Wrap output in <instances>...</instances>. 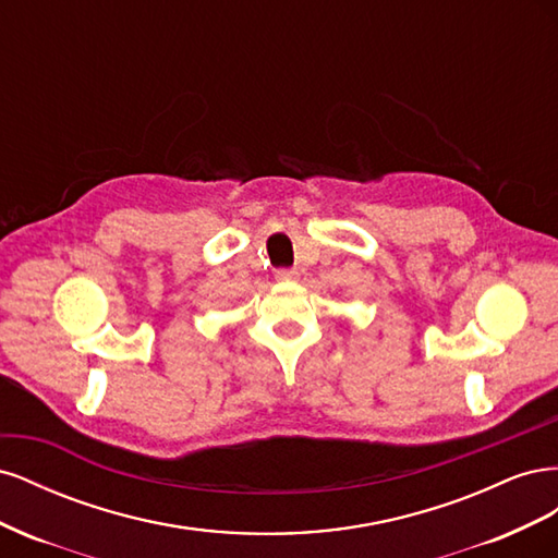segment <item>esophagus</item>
<instances>
[{"label":"esophagus","mask_w":558,"mask_h":558,"mask_svg":"<svg viewBox=\"0 0 558 558\" xmlns=\"http://www.w3.org/2000/svg\"><path fill=\"white\" fill-rule=\"evenodd\" d=\"M295 277H298V272L295 269H277V275H275V279L277 281H295Z\"/></svg>","instance_id":"34e87169"}]
</instances>
